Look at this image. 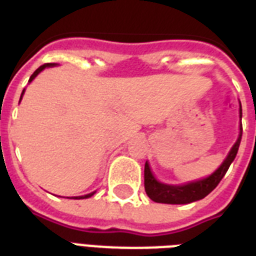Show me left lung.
<instances>
[{
  "label": "left lung",
  "mask_w": 256,
  "mask_h": 256,
  "mask_svg": "<svg viewBox=\"0 0 256 256\" xmlns=\"http://www.w3.org/2000/svg\"><path fill=\"white\" fill-rule=\"evenodd\" d=\"M239 114L242 118V106L239 108ZM242 140V124H240V132L235 144L231 148L228 156L223 164L219 166L216 170L207 178L198 179L194 182L184 183V184H166L160 180H156V176L152 175L150 166L146 162L144 164V191L152 200L156 203H168V204H186V203L195 202L199 199H203L204 196L210 194L218 183L222 180L224 174L227 172L230 164L236 156L239 144Z\"/></svg>",
  "instance_id": "1"
}]
</instances>
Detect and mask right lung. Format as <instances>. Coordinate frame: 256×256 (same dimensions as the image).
I'll list each match as a JSON object with an SVG mask.
<instances>
[{"instance_id": "add662e5", "label": "right lung", "mask_w": 256, "mask_h": 256, "mask_svg": "<svg viewBox=\"0 0 256 256\" xmlns=\"http://www.w3.org/2000/svg\"><path fill=\"white\" fill-rule=\"evenodd\" d=\"M52 66H54V64H45V65L40 66V68H38V69L36 70V72H34L33 74H32V77H30L29 82H32V81H33L34 78L37 77L38 74L41 73L42 70L45 69V68H52ZM24 92H25V88H24V90H22V94H21V100H22V96H24ZM92 195H94V192H90V194H88V195H84V196H78V198H76V199H86V198H90V196H92Z\"/></svg>"}]
</instances>
